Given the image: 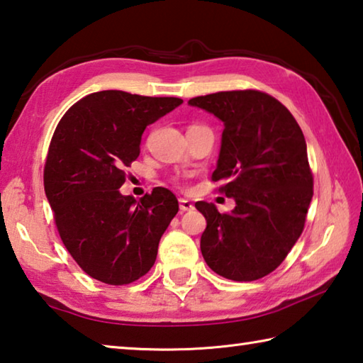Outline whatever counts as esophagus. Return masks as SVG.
I'll return each instance as SVG.
<instances>
[{"instance_id":"34e87169","label":"esophagus","mask_w":363,"mask_h":363,"mask_svg":"<svg viewBox=\"0 0 363 363\" xmlns=\"http://www.w3.org/2000/svg\"><path fill=\"white\" fill-rule=\"evenodd\" d=\"M179 209H181V213H186V211H192L194 209V204L190 203L189 200H186V199H181L179 200Z\"/></svg>"}]
</instances>
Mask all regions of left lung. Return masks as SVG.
Here are the masks:
<instances>
[{
  "instance_id": "obj_1",
  "label": "left lung",
  "mask_w": 363,
  "mask_h": 363,
  "mask_svg": "<svg viewBox=\"0 0 363 363\" xmlns=\"http://www.w3.org/2000/svg\"><path fill=\"white\" fill-rule=\"evenodd\" d=\"M189 104L223 122L213 181L236 203L225 214L195 203L206 219L203 259L227 279H260L281 265L305 227L313 199L305 136L284 104L259 90L219 91Z\"/></svg>"
}]
</instances>
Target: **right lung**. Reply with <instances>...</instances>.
<instances>
[{
    "label": "right lung",
    "mask_w": 363,
    "mask_h": 363,
    "mask_svg": "<svg viewBox=\"0 0 363 363\" xmlns=\"http://www.w3.org/2000/svg\"><path fill=\"white\" fill-rule=\"evenodd\" d=\"M181 103L174 96L95 91L72 104L52 136L44 190L58 233L77 265L104 284H130L146 274L179 211L164 187L140 200L118 189L125 168L140 155L147 125Z\"/></svg>",
    "instance_id": "add662e5"
}]
</instances>
